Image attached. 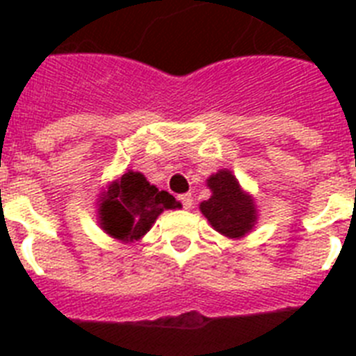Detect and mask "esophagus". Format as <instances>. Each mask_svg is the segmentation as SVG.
I'll use <instances>...</instances> for the list:
<instances>
[{"mask_svg":"<svg viewBox=\"0 0 356 356\" xmlns=\"http://www.w3.org/2000/svg\"><path fill=\"white\" fill-rule=\"evenodd\" d=\"M178 200H180V203L184 205V209H191V207H193V194H181V196H178Z\"/></svg>","mask_w":356,"mask_h":356,"instance_id":"34e87169","label":"esophagus"}]
</instances>
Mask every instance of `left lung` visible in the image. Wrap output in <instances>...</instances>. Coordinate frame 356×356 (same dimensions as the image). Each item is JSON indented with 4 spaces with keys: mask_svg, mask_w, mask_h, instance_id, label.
<instances>
[{
    "mask_svg": "<svg viewBox=\"0 0 356 356\" xmlns=\"http://www.w3.org/2000/svg\"><path fill=\"white\" fill-rule=\"evenodd\" d=\"M212 196L200 205L216 232L229 238H241L253 229L257 209L253 197L244 193L237 178L228 169H221L207 180Z\"/></svg>",
    "mask_w": 356,
    "mask_h": 356,
    "instance_id": "1",
    "label": "left lung"
}]
</instances>
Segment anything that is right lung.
<instances>
[{
	"label": "right lung",
	"mask_w": 356,
	"mask_h": 356,
	"mask_svg": "<svg viewBox=\"0 0 356 356\" xmlns=\"http://www.w3.org/2000/svg\"><path fill=\"white\" fill-rule=\"evenodd\" d=\"M180 203L165 191H159L140 172L128 171L99 194V226L110 237L135 242L149 232L163 210L180 209Z\"/></svg>",
	"instance_id": "right-lung-1"
}]
</instances>
